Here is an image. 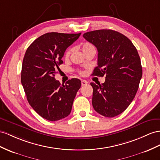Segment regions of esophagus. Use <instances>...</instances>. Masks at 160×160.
I'll use <instances>...</instances> for the list:
<instances>
[{
	"instance_id": "obj_1",
	"label": "esophagus",
	"mask_w": 160,
	"mask_h": 160,
	"mask_svg": "<svg viewBox=\"0 0 160 160\" xmlns=\"http://www.w3.org/2000/svg\"><path fill=\"white\" fill-rule=\"evenodd\" d=\"M88 83V82L87 81H86V80H82V82H81V84H82V86H84V85H86Z\"/></svg>"
}]
</instances>
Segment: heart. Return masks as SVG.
<instances>
[{
    "mask_svg": "<svg viewBox=\"0 0 160 160\" xmlns=\"http://www.w3.org/2000/svg\"><path fill=\"white\" fill-rule=\"evenodd\" d=\"M80 47H81L82 51L84 54H85L86 52H87L90 50H91V49H95V47H94L93 45L91 43L88 42H84L80 44ZM71 52H72V49L68 48L65 53V58L68 59L69 56H70Z\"/></svg>",
    "mask_w": 160,
    "mask_h": 160,
    "instance_id": "b5f03b06",
    "label": "heart"
}]
</instances>
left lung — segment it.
Listing matches in <instances>:
<instances>
[{
	"instance_id": "left-lung-1",
	"label": "left lung",
	"mask_w": 160,
	"mask_h": 160,
	"mask_svg": "<svg viewBox=\"0 0 160 160\" xmlns=\"http://www.w3.org/2000/svg\"><path fill=\"white\" fill-rule=\"evenodd\" d=\"M83 37L98 51V66L92 75L105 76L103 84L91 83L93 108L105 117H115L125 111L136 95L142 74L140 57L130 39L118 32L95 30Z\"/></svg>"
}]
</instances>
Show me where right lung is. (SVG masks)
<instances>
[{
	"instance_id": "right-lung-1",
	"label": "right lung",
	"mask_w": 160,
	"mask_h": 160,
	"mask_svg": "<svg viewBox=\"0 0 160 160\" xmlns=\"http://www.w3.org/2000/svg\"><path fill=\"white\" fill-rule=\"evenodd\" d=\"M81 33L49 32L28 48L23 57L21 82L28 103L35 112L49 121H57L69 115L81 81L72 78L61 84L55 73L62 64L66 48Z\"/></svg>"
}]
</instances>
